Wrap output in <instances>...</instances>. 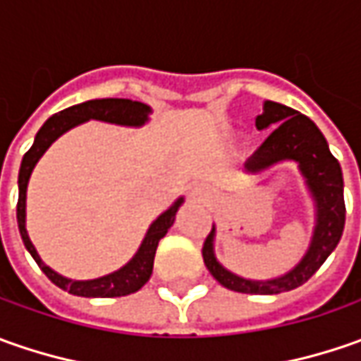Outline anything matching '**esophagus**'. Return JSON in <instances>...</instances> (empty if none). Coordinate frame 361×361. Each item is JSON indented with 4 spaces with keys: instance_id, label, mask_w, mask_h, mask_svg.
<instances>
[{
    "instance_id": "1",
    "label": "esophagus",
    "mask_w": 361,
    "mask_h": 361,
    "mask_svg": "<svg viewBox=\"0 0 361 361\" xmlns=\"http://www.w3.org/2000/svg\"><path fill=\"white\" fill-rule=\"evenodd\" d=\"M202 187H192V190H190V199H201L202 197Z\"/></svg>"
}]
</instances>
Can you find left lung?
<instances>
[{
	"label": "left lung",
	"mask_w": 361,
	"mask_h": 361,
	"mask_svg": "<svg viewBox=\"0 0 361 361\" xmlns=\"http://www.w3.org/2000/svg\"><path fill=\"white\" fill-rule=\"evenodd\" d=\"M255 126L257 130L273 128V132L255 154L245 162V173L261 174L281 162L298 164L315 213L310 247L298 265L283 275L273 279H247L219 263L215 255L216 227L213 225L211 235L202 245V259L211 275L231 291L273 295L291 291L305 283L338 247L345 225L343 176L340 162L329 152L326 136L298 110L265 100L263 112L255 118Z\"/></svg>",
	"instance_id": "left-lung-1"
}]
</instances>
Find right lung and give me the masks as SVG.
Masks as SVG:
<instances>
[{
  "instance_id": "obj_1",
  "label": "right lung",
  "mask_w": 361,
  "mask_h": 361,
  "mask_svg": "<svg viewBox=\"0 0 361 361\" xmlns=\"http://www.w3.org/2000/svg\"><path fill=\"white\" fill-rule=\"evenodd\" d=\"M150 114H152L150 106L136 102V100H128V98H98V100H88L82 104L70 106V108L54 114L51 118L44 122V126L35 134L32 148L23 154L20 176H18V188H20L18 227H20L21 241L25 245L27 253L34 257V261L39 265V269L46 273L49 281L58 285L63 291L72 293V295H80V298H122V295L136 293L150 279L159 241L173 227L174 216L178 213L180 204L185 202V197H178L164 213H160L150 223L138 251L132 255L126 265H122L120 269L112 271L108 275L96 277V279H70V277H63L58 271L48 267L42 261V257L35 251L34 243L27 235V229H25V199H27L30 176L34 173L35 164L44 157V152L62 136L63 132L72 130L74 126H80L88 120H100V122H110V124L128 126V128H140L148 122Z\"/></svg>"
}]
</instances>
